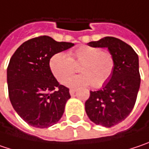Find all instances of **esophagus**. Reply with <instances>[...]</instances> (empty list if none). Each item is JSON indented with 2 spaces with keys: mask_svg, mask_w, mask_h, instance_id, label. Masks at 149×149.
<instances>
[{
  "mask_svg": "<svg viewBox=\"0 0 149 149\" xmlns=\"http://www.w3.org/2000/svg\"><path fill=\"white\" fill-rule=\"evenodd\" d=\"M69 92H70V94H71V95H73L75 93V92H76V89H75V88H71Z\"/></svg>",
  "mask_w": 149,
  "mask_h": 149,
  "instance_id": "1",
  "label": "esophagus"
}]
</instances>
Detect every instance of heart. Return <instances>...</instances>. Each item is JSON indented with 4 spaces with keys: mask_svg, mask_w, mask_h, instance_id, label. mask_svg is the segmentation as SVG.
Wrapping results in <instances>:
<instances>
[{
    "mask_svg": "<svg viewBox=\"0 0 149 149\" xmlns=\"http://www.w3.org/2000/svg\"><path fill=\"white\" fill-rule=\"evenodd\" d=\"M79 66L82 74L71 78L67 85L77 87L91 84L100 88L111 77L115 68V58L109 50H102L92 45H80L67 52L54 54L49 66L53 76L61 83H65L74 74L75 66Z\"/></svg>",
    "mask_w": 149,
    "mask_h": 149,
    "instance_id": "b5f03b06",
    "label": "heart"
}]
</instances>
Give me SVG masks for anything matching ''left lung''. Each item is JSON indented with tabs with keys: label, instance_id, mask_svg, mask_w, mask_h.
<instances>
[{
	"label": "left lung",
	"instance_id": "obj_1",
	"mask_svg": "<svg viewBox=\"0 0 149 149\" xmlns=\"http://www.w3.org/2000/svg\"><path fill=\"white\" fill-rule=\"evenodd\" d=\"M88 45L106 47L115 58L109 82L100 90L90 91L85 102L86 113L93 122L111 127L127 118L135 105L141 83L138 56L129 45L114 37H104Z\"/></svg>",
	"mask_w": 149,
	"mask_h": 149
}]
</instances>
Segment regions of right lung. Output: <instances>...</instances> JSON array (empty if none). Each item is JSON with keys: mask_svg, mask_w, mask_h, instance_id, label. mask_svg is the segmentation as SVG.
<instances>
[{"mask_svg": "<svg viewBox=\"0 0 149 149\" xmlns=\"http://www.w3.org/2000/svg\"><path fill=\"white\" fill-rule=\"evenodd\" d=\"M57 42L49 36H39L22 44L7 66L8 94L12 105L29 125L47 128L61 118L69 88L57 82L49 66L54 54L73 46Z\"/></svg>", "mask_w": 149, "mask_h": 149, "instance_id": "add662e5", "label": "right lung"}]
</instances>
